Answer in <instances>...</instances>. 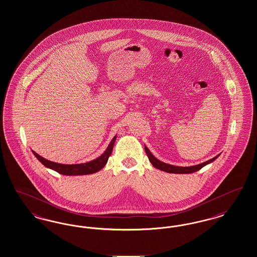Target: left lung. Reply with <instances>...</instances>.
<instances>
[{
	"label": "left lung",
	"mask_w": 257,
	"mask_h": 257,
	"mask_svg": "<svg viewBox=\"0 0 257 257\" xmlns=\"http://www.w3.org/2000/svg\"><path fill=\"white\" fill-rule=\"evenodd\" d=\"M146 149V152H147V157L149 161L151 162V164L153 165L154 168L161 170V171H166V172H170V173H192V172H195V171H199L200 169H202L204 166H206L208 164L212 163L213 161L217 159L219 157L216 156L214 157L213 159L208 160L206 162L202 163V164H199V165H196V166H193V167H176V166H172V165H169V164H166V163H163L158 159H156L152 154L151 152L148 150V148L147 147H145Z\"/></svg>",
	"instance_id": "obj_1"
}]
</instances>
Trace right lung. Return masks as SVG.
Returning a JSON list of instances; mask_svg holds the SVG:
<instances>
[{
  "mask_svg": "<svg viewBox=\"0 0 257 257\" xmlns=\"http://www.w3.org/2000/svg\"><path fill=\"white\" fill-rule=\"evenodd\" d=\"M116 136L113 137V139L110 141L109 147H107L106 151L100 156L97 159L93 160L91 162L85 163V164H76V165H63V164H58L55 162H51L49 160H46L41 156H39L35 151H33L34 155L39 160L45 167L49 168L51 170L63 174V175H84V174H91L94 172L102 170L105 165L107 164L108 159L112 152L113 145L115 142Z\"/></svg>",
  "mask_w": 257,
  "mask_h": 257,
  "instance_id": "1",
  "label": "right lung"
}]
</instances>
